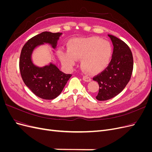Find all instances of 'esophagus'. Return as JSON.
I'll list each match as a JSON object with an SVG mask.
<instances>
[{"label":"esophagus","instance_id":"1","mask_svg":"<svg viewBox=\"0 0 152 152\" xmlns=\"http://www.w3.org/2000/svg\"><path fill=\"white\" fill-rule=\"evenodd\" d=\"M82 79H83V80H84L85 82H90L91 80V78L89 77H87V76H83V77H82Z\"/></svg>","mask_w":152,"mask_h":152}]
</instances>
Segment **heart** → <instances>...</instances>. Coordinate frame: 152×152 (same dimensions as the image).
Here are the masks:
<instances>
[{
  "label": "heart",
  "mask_w": 152,
  "mask_h": 152,
  "mask_svg": "<svg viewBox=\"0 0 152 152\" xmlns=\"http://www.w3.org/2000/svg\"><path fill=\"white\" fill-rule=\"evenodd\" d=\"M112 54L110 43L99 37L74 39L69 44L68 52L59 53L61 61L68 66H74L76 60L82 59V69L91 74L103 71L108 65Z\"/></svg>",
  "instance_id": "1"
}]
</instances>
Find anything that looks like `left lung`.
Returning <instances> with one entry per match:
<instances>
[{
    "mask_svg": "<svg viewBox=\"0 0 152 152\" xmlns=\"http://www.w3.org/2000/svg\"><path fill=\"white\" fill-rule=\"evenodd\" d=\"M108 35L113 45L112 60L103 72L93 78L99 86L96 97L99 101L110 99L121 93L130 80L133 70V57L128 45L116 37Z\"/></svg>",
    "mask_w": 152,
    "mask_h": 152,
    "instance_id": "left-lung-1",
    "label": "left lung"
}]
</instances>
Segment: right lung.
I'll list each match as a JSON object with an SVG mask.
<instances>
[{
    "mask_svg": "<svg viewBox=\"0 0 152 152\" xmlns=\"http://www.w3.org/2000/svg\"><path fill=\"white\" fill-rule=\"evenodd\" d=\"M62 33L44 31L28 40L23 47L20 58V70L22 79L32 93L44 99H53L61 94L72 74L59 70L52 62L43 66L36 65L32 60L34 50L45 44L56 49ZM53 52L54 53V50Z\"/></svg>",
    "mask_w": 152,
    "mask_h": 152,
    "instance_id": "right-lung-1",
    "label": "right lung"
}]
</instances>
